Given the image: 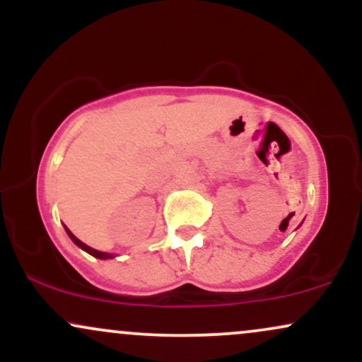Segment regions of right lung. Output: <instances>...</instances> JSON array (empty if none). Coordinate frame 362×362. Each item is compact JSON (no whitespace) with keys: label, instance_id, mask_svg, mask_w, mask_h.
<instances>
[{"label":"right lung","instance_id":"add662e5","mask_svg":"<svg viewBox=\"0 0 362 362\" xmlns=\"http://www.w3.org/2000/svg\"><path fill=\"white\" fill-rule=\"evenodd\" d=\"M64 228H66V226H64ZM66 231H68L69 238H71V240H73V242L78 245V247H80V248H83V250H85V252H88V253H90V255L97 257V259H109V257H112V255H109V253H103V252H98V250H95V248H91V247H88V245H85V243H83V242H80V240H78V238H76V236H74V235L71 233V231H69V230H68V228H66Z\"/></svg>","mask_w":362,"mask_h":362}]
</instances>
